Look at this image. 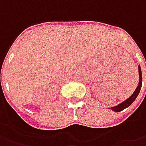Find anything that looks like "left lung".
Returning <instances> with one entry per match:
<instances>
[{"label":"left lung","mask_w":146,"mask_h":146,"mask_svg":"<svg viewBox=\"0 0 146 146\" xmlns=\"http://www.w3.org/2000/svg\"><path fill=\"white\" fill-rule=\"evenodd\" d=\"M146 61V60H145ZM138 70H139V78H140V80H139V84H138L137 88H136L135 92L133 93L132 96L129 98H127L126 101L123 102L122 103L116 106H114V107H111L110 109L112 110H114L115 112H119L123 110L126 109L127 107H128L129 106H131V104L135 101V99L137 98V97L138 96V94L140 93V90L141 88V85H142V75H141V66H138Z\"/></svg>","instance_id":"8db88e82"}]
</instances>
